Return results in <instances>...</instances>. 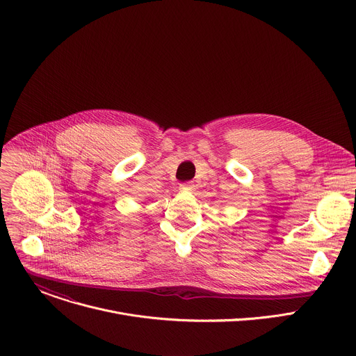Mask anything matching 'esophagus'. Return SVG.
Instances as JSON below:
<instances>
[{"instance_id": "esophagus-1", "label": "esophagus", "mask_w": 356, "mask_h": 356, "mask_svg": "<svg viewBox=\"0 0 356 356\" xmlns=\"http://www.w3.org/2000/svg\"><path fill=\"white\" fill-rule=\"evenodd\" d=\"M180 190L186 191V193H191V191H194V184L193 183H183V184H180Z\"/></svg>"}]
</instances>
